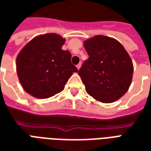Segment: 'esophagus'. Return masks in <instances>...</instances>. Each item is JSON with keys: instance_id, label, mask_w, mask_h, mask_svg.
<instances>
[{"instance_id": "1", "label": "esophagus", "mask_w": 151, "mask_h": 151, "mask_svg": "<svg viewBox=\"0 0 151 151\" xmlns=\"http://www.w3.org/2000/svg\"><path fill=\"white\" fill-rule=\"evenodd\" d=\"M80 67H81V63H79V64H77V65H76V68L78 69H80Z\"/></svg>"}]
</instances>
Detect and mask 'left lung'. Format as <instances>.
<instances>
[{"label":"left lung","instance_id":"obj_1","mask_svg":"<svg viewBox=\"0 0 151 151\" xmlns=\"http://www.w3.org/2000/svg\"><path fill=\"white\" fill-rule=\"evenodd\" d=\"M89 57L78 71L86 91L96 100L110 104L127 91L132 80L133 63L116 40L96 36L84 41Z\"/></svg>","mask_w":151,"mask_h":151}]
</instances>
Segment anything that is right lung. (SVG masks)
<instances>
[{
  "mask_svg": "<svg viewBox=\"0 0 151 151\" xmlns=\"http://www.w3.org/2000/svg\"><path fill=\"white\" fill-rule=\"evenodd\" d=\"M65 39L55 33L35 37L20 51L17 58V71L26 92L47 99L63 90L76 67L71 54L61 47Z\"/></svg>",
  "mask_w": 151,
  "mask_h": 151,
  "instance_id": "obj_1",
  "label": "right lung"
}]
</instances>
